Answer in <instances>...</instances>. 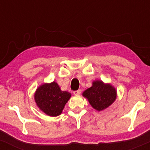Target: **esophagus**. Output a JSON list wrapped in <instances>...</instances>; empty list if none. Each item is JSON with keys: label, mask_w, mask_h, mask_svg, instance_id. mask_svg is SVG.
I'll list each match as a JSON object with an SVG mask.
<instances>
[{"label": "esophagus", "mask_w": 150, "mask_h": 150, "mask_svg": "<svg viewBox=\"0 0 150 150\" xmlns=\"http://www.w3.org/2000/svg\"><path fill=\"white\" fill-rule=\"evenodd\" d=\"M81 92H82V90H81V89H78V90L74 91L73 94H75V95H79V94H80L81 93Z\"/></svg>", "instance_id": "esophagus-1"}]
</instances>
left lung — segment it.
<instances>
[{"label": "left lung", "mask_w": 150, "mask_h": 150, "mask_svg": "<svg viewBox=\"0 0 150 150\" xmlns=\"http://www.w3.org/2000/svg\"><path fill=\"white\" fill-rule=\"evenodd\" d=\"M82 95L88 99L93 108L97 111H102L115 101L116 91L111 85L97 80L93 82L92 87L85 90Z\"/></svg>", "instance_id": "1"}]
</instances>
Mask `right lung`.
Segmentation results:
<instances>
[{
  "label": "right lung",
  "mask_w": 150,
  "mask_h": 150,
  "mask_svg": "<svg viewBox=\"0 0 150 150\" xmlns=\"http://www.w3.org/2000/svg\"><path fill=\"white\" fill-rule=\"evenodd\" d=\"M71 94L63 92L56 82L44 84L39 87L34 94L37 106L46 114L50 116H57L62 113Z\"/></svg>",
  "instance_id": "1"
}]
</instances>
